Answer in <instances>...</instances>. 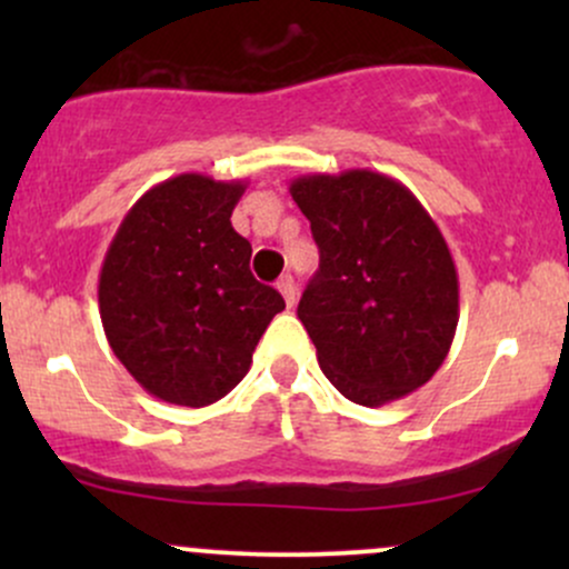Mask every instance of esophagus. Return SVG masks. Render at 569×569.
Listing matches in <instances>:
<instances>
[{
	"instance_id": "obj_1",
	"label": "esophagus",
	"mask_w": 569,
	"mask_h": 569,
	"mask_svg": "<svg viewBox=\"0 0 569 569\" xmlns=\"http://www.w3.org/2000/svg\"><path fill=\"white\" fill-rule=\"evenodd\" d=\"M278 291L283 293L286 305H289V307L297 305V283H293L291 276H283V278L278 280Z\"/></svg>"
}]
</instances>
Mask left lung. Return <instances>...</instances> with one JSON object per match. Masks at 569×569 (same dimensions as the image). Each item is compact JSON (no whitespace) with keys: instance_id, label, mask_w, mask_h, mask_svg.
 Returning a JSON list of instances; mask_svg holds the SVG:
<instances>
[{"instance_id":"obj_1","label":"left lung","mask_w":569,"mask_h":569,"mask_svg":"<svg viewBox=\"0 0 569 569\" xmlns=\"http://www.w3.org/2000/svg\"><path fill=\"white\" fill-rule=\"evenodd\" d=\"M321 251L297 316L329 382L361 407L422 388L452 348L460 283L422 202L390 176L352 168L289 187Z\"/></svg>"}]
</instances>
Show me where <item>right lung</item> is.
I'll return each instance as SVG.
<instances>
[{"mask_svg": "<svg viewBox=\"0 0 569 569\" xmlns=\"http://www.w3.org/2000/svg\"><path fill=\"white\" fill-rule=\"evenodd\" d=\"M246 181L181 173L133 202L103 257L98 310L109 348L147 393L208 407L251 369L283 297L248 270L232 230Z\"/></svg>", "mask_w": 569, "mask_h": 569, "instance_id": "obj_1", "label": "right lung"}]
</instances>
